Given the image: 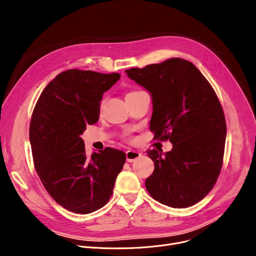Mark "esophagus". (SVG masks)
Wrapping results in <instances>:
<instances>
[{"label":"esophagus","mask_w":256,"mask_h":256,"mask_svg":"<svg viewBox=\"0 0 256 256\" xmlns=\"http://www.w3.org/2000/svg\"><path fill=\"white\" fill-rule=\"evenodd\" d=\"M126 156L128 162L132 163V162H134V160H136L137 158H139L141 156V152H136V150H128L126 152Z\"/></svg>","instance_id":"34e87169"}]
</instances>
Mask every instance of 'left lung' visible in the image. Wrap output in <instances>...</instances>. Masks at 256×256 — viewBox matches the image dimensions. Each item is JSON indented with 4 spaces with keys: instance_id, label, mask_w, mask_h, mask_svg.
I'll return each mask as SVG.
<instances>
[{
    "instance_id": "1",
    "label": "left lung",
    "mask_w": 256,
    "mask_h": 256,
    "mask_svg": "<svg viewBox=\"0 0 256 256\" xmlns=\"http://www.w3.org/2000/svg\"><path fill=\"white\" fill-rule=\"evenodd\" d=\"M126 72L152 93L154 139L173 144L165 154L147 152L154 170L146 190L171 208L197 204L212 189L223 164L226 121L216 92L193 63L180 58Z\"/></svg>"
}]
</instances>
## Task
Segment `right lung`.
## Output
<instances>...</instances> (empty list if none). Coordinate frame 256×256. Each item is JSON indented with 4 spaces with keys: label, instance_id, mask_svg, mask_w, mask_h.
Listing matches in <instances>:
<instances>
[{
    "label": "right lung",
    "instance_id": "add662e5",
    "mask_svg": "<svg viewBox=\"0 0 256 256\" xmlns=\"http://www.w3.org/2000/svg\"><path fill=\"white\" fill-rule=\"evenodd\" d=\"M120 74L68 70L48 84L30 122V143L38 176L64 208L89 214L106 204L126 154L106 147L86 156L80 135L98 121L100 100Z\"/></svg>",
    "mask_w": 256,
    "mask_h": 256
}]
</instances>
